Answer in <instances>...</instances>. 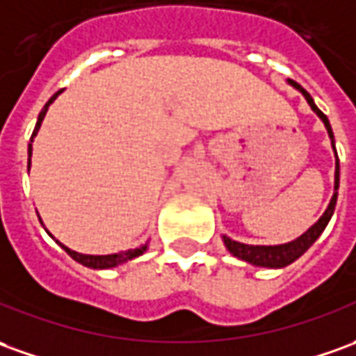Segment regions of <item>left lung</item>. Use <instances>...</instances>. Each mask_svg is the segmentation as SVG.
<instances>
[{
    "mask_svg": "<svg viewBox=\"0 0 356 356\" xmlns=\"http://www.w3.org/2000/svg\"><path fill=\"white\" fill-rule=\"evenodd\" d=\"M291 83L305 95V99L308 100V104H310V108H312L314 112L322 118V122L325 124V129H327V134L332 137L333 143V131L327 116L323 114L320 108L314 104L312 97H310L298 83H295V81H291ZM333 151H335V143H333ZM335 156H337V153H335ZM337 190H339V159L335 161V193H333L332 202H330V207L325 209V213L320 217V220H318L314 227H310V229L306 230L300 238L293 240V242H289V244H281V246H248V244H240V242H234V240H230L225 236L227 248H229V252L232 256L240 257V259H244V261H248V264H254V266L285 267L289 266V264H293L295 259H298V257L305 254L306 250L312 246L314 242L318 240V236L323 232L325 225L330 222V219H332L333 215V209H335V203H337Z\"/></svg>",
    "mask_w": 356,
    "mask_h": 356,
    "instance_id": "1",
    "label": "left lung"
}]
</instances>
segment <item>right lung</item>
<instances>
[{"mask_svg": "<svg viewBox=\"0 0 356 356\" xmlns=\"http://www.w3.org/2000/svg\"><path fill=\"white\" fill-rule=\"evenodd\" d=\"M56 97H58V95H54V97L46 102V106L42 108V112H40V116H38V122H36V127H34L33 137L36 136V131L40 129V124H42L44 116H46V112H48V106H50L51 102L56 100ZM31 149H33V145H29V156H31ZM29 168H31V159H29ZM60 246L65 250V252H67L75 261H79V264H83L85 267H92V269H108V267H116L120 266V264L127 261V259H134V257L141 256V254L147 250V244H143L141 248L127 250V252H122V254H110V256H85V254H79V252H73V250H70L67 246H63V244H60Z\"/></svg>", "mask_w": 356, "mask_h": 356, "instance_id": "right-lung-1", "label": "right lung"}]
</instances>
